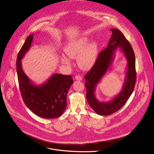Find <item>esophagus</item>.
<instances>
[{
  "instance_id": "esophagus-1",
  "label": "esophagus",
  "mask_w": 154,
  "mask_h": 154,
  "mask_svg": "<svg viewBox=\"0 0 154 154\" xmlns=\"http://www.w3.org/2000/svg\"><path fill=\"white\" fill-rule=\"evenodd\" d=\"M75 79L76 80H78V81H82V77L80 75H76L75 77Z\"/></svg>"
}]
</instances>
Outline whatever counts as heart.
<instances>
[{"label": "heart", "mask_w": 154, "mask_h": 154, "mask_svg": "<svg viewBox=\"0 0 154 154\" xmlns=\"http://www.w3.org/2000/svg\"><path fill=\"white\" fill-rule=\"evenodd\" d=\"M89 37L80 36L68 42L64 48L66 55L71 59L77 58V64L83 70L92 68L98 59L100 52L99 43L96 40L89 41ZM62 64L69 66L71 65L70 59L65 55L60 56Z\"/></svg>", "instance_id": "b5f03b06"}]
</instances>
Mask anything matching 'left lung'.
<instances>
[{"instance_id": "8db88e82", "label": "left lung", "mask_w": 154, "mask_h": 154, "mask_svg": "<svg viewBox=\"0 0 154 154\" xmlns=\"http://www.w3.org/2000/svg\"><path fill=\"white\" fill-rule=\"evenodd\" d=\"M110 30L112 35L107 47L100 53L97 62L85 77L87 101L96 113L103 116L112 115L121 109L132 94L136 79L135 55L130 43L118 29L113 28ZM118 49L128 62L124 84L120 93L109 101L100 102L96 98V89L107 72L111 70Z\"/></svg>"}]
</instances>
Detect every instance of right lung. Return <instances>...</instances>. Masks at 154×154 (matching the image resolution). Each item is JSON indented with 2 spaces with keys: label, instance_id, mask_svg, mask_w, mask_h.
<instances>
[{
  "label": "right lung",
  "instance_id": "1",
  "mask_svg": "<svg viewBox=\"0 0 154 154\" xmlns=\"http://www.w3.org/2000/svg\"><path fill=\"white\" fill-rule=\"evenodd\" d=\"M33 34L28 36L17 59V72L23 100L35 115L45 119L61 116L67 106V94L73 83L71 75L52 74L45 82L37 85L24 72L21 59L31 47Z\"/></svg>",
  "mask_w": 154,
  "mask_h": 154
}]
</instances>
